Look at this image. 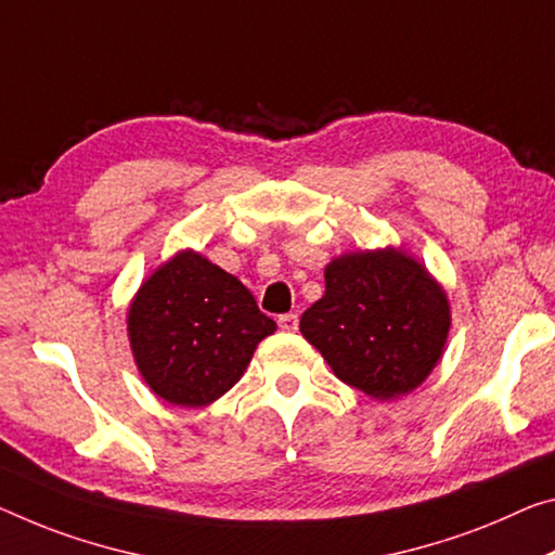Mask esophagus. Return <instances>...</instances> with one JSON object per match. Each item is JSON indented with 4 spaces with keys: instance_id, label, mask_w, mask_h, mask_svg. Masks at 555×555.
I'll list each match as a JSON object with an SVG mask.
<instances>
[{
    "instance_id": "1",
    "label": "esophagus",
    "mask_w": 555,
    "mask_h": 555,
    "mask_svg": "<svg viewBox=\"0 0 555 555\" xmlns=\"http://www.w3.org/2000/svg\"><path fill=\"white\" fill-rule=\"evenodd\" d=\"M279 328L294 333L298 328V315L296 313H284L279 315Z\"/></svg>"
}]
</instances>
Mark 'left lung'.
<instances>
[{
    "label": "left lung",
    "instance_id": "8db88e82",
    "mask_svg": "<svg viewBox=\"0 0 555 555\" xmlns=\"http://www.w3.org/2000/svg\"><path fill=\"white\" fill-rule=\"evenodd\" d=\"M450 321L442 286L417 259L388 246L333 259L325 294L298 328L343 383L392 400L433 373Z\"/></svg>",
    "mask_w": 555,
    "mask_h": 555
}]
</instances>
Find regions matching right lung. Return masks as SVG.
<instances>
[{
  "label": "right lung",
  "mask_w": 555,
  "mask_h": 555,
  "mask_svg": "<svg viewBox=\"0 0 555 555\" xmlns=\"http://www.w3.org/2000/svg\"><path fill=\"white\" fill-rule=\"evenodd\" d=\"M276 323L240 279L180 251L140 286L128 311L138 371L155 395L205 408L232 388Z\"/></svg>",
  "instance_id": "1"
}]
</instances>
